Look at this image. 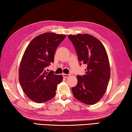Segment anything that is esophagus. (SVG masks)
Returning <instances> with one entry per match:
<instances>
[{"instance_id":"1","label":"esophagus","mask_w":132,"mask_h":132,"mask_svg":"<svg viewBox=\"0 0 132 132\" xmlns=\"http://www.w3.org/2000/svg\"><path fill=\"white\" fill-rule=\"evenodd\" d=\"M63 76L64 77V78H67L69 77V75H68V74H65V73H63Z\"/></svg>"}]
</instances>
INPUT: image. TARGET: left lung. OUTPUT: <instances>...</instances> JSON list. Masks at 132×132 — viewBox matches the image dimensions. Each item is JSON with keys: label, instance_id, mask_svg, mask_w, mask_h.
Masks as SVG:
<instances>
[{"label": "left lung", "instance_id": "8db88e82", "mask_svg": "<svg viewBox=\"0 0 132 132\" xmlns=\"http://www.w3.org/2000/svg\"><path fill=\"white\" fill-rule=\"evenodd\" d=\"M80 62L87 65L84 75L77 76V84L72 93L81 103L93 105L105 93L111 76L108 56L102 43L89 34L69 35Z\"/></svg>", "mask_w": 132, "mask_h": 132}]
</instances>
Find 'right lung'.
Returning <instances> with one entry per match:
<instances>
[{
	"label": "right lung",
	"mask_w": 132,
	"mask_h": 132,
	"mask_svg": "<svg viewBox=\"0 0 132 132\" xmlns=\"http://www.w3.org/2000/svg\"><path fill=\"white\" fill-rule=\"evenodd\" d=\"M66 36L52 32L35 37L27 47L20 61L19 80L24 92L37 103L52 99L62 75H56L45 69L54 61L56 48Z\"/></svg>",
	"instance_id": "add662e5"
}]
</instances>
